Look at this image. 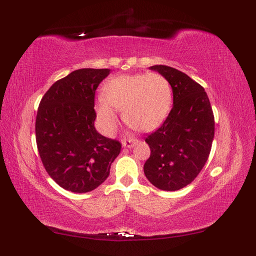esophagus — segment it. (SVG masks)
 Wrapping results in <instances>:
<instances>
[{"instance_id":"esophagus-1","label":"esophagus","mask_w":256,"mask_h":256,"mask_svg":"<svg viewBox=\"0 0 256 256\" xmlns=\"http://www.w3.org/2000/svg\"><path fill=\"white\" fill-rule=\"evenodd\" d=\"M138 140L136 138H128V140H124L122 142L123 148H132L133 146H135L138 144Z\"/></svg>"}]
</instances>
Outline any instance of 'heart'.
<instances>
[{"label": "heart", "mask_w": 256, "mask_h": 256, "mask_svg": "<svg viewBox=\"0 0 256 256\" xmlns=\"http://www.w3.org/2000/svg\"><path fill=\"white\" fill-rule=\"evenodd\" d=\"M172 104V89L164 76L157 72L121 74L108 79L98 96L96 112L108 134L114 132L118 116L140 131H150L167 118Z\"/></svg>", "instance_id": "heart-1"}]
</instances>
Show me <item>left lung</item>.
I'll return each instance as SVG.
<instances>
[{
	"mask_svg": "<svg viewBox=\"0 0 256 256\" xmlns=\"http://www.w3.org/2000/svg\"><path fill=\"white\" fill-rule=\"evenodd\" d=\"M150 69L170 81L174 104L162 126L145 138L150 156L144 174L156 188L175 192L192 182L208 160L214 116L204 89L189 76L164 64Z\"/></svg>",
	"mask_w": 256,
	"mask_h": 256,
	"instance_id": "obj_1",
	"label": "left lung"
}]
</instances>
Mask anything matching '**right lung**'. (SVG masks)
Instances as JSON below:
<instances>
[{"instance_id": "1", "label": "right lung", "mask_w": 256, "mask_h": 256, "mask_svg": "<svg viewBox=\"0 0 256 256\" xmlns=\"http://www.w3.org/2000/svg\"><path fill=\"white\" fill-rule=\"evenodd\" d=\"M110 69L74 70L42 96L36 116V143L46 172L62 188L84 194L110 175L121 152L118 140L94 128V94Z\"/></svg>"}]
</instances>
